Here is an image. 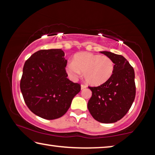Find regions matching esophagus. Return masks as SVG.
Instances as JSON below:
<instances>
[{
  "label": "esophagus",
  "mask_w": 155,
  "mask_h": 155,
  "mask_svg": "<svg viewBox=\"0 0 155 155\" xmlns=\"http://www.w3.org/2000/svg\"><path fill=\"white\" fill-rule=\"evenodd\" d=\"M86 87H87V86H86L85 85H83V84H82V85H81V90H83V89H85V88H86Z\"/></svg>",
  "instance_id": "obj_1"
}]
</instances>
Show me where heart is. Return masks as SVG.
Segmentation results:
<instances>
[{"label": "heart", "mask_w": 155, "mask_h": 155, "mask_svg": "<svg viewBox=\"0 0 155 155\" xmlns=\"http://www.w3.org/2000/svg\"><path fill=\"white\" fill-rule=\"evenodd\" d=\"M114 68V62L109 57L81 52L75 54L72 62L68 63L66 72L71 79L77 80L83 71L86 82L91 85H99L111 77Z\"/></svg>", "instance_id": "1"}]
</instances>
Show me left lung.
Masks as SVG:
<instances>
[{
  "label": "left lung",
  "instance_id": "1",
  "mask_svg": "<svg viewBox=\"0 0 155 155\" xmlns=\"http://www.w3.org/2000/svg\"><path fill=\"white\" fill-rule=\"evenodd\" d=\"M101 52L114 62V72L98 87H89L92 95L87 108L97 121L109 124L122 119L132 105L136 92L135 72L123 56L109 51Z\"/></svg>",
  "mask_w": 155,
  "mask_h": 155
}]
</instances>
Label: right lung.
Listing matches in <instances>:
<instances>
[{
  "instance_id": "right-lung-1",
  "label": "right lung",
  "mask_w": 155,
  "mask_h": 155,
  "mask_svg": "<svg viewBox=\"0 0 155 155\" xmlns=\"http://www.w3.org/2000/svg\"><path fill=\"white\" fill-rule=\"evenodd\" d=\"M61 49L40 50L23 67L20 90L27 107L41 118L63 116L81 91L79 84L67 78V60Z\"/></svg>"
}]
</instances>
